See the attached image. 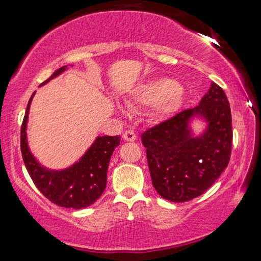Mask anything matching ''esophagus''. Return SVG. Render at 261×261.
I'll list each match as a JSON object with an SVG mask.
<instances>
[{
  "instance_id": "34e87169",
  "label": "esophagus",
  "mask_w": 261,
  "mask_h": 261,
  "mask_svg": "<svg viewBox=\"0 0 261 261\" xmlns=\"http://www.w3.org/2000/svg\"><path fill=\"white\" fill-rule=\"evenodd\" d=\"M123 138H124L125 141H135L137 139V135L132 130H127L123 135Z\"/></svg>"
}]
</instances>
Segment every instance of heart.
Returning a JSON list of instances; mask_svg holds the SVG:
<instances>
[{
	"label": "heart",
	"instance_id": "obj_1",
	"mask_svg": "<svg viewBox=\"0 0 261 261\" xmlns=\"http://www.w3.org/2000/svg\"><path fill=\"white\" fill-rule=\"evenodd\" d=\"M184 92L175 79L154 78L134 88L130 102L138 107H153L154 116L160 121L174 117L184 105Z\"/></svg>",
	"mask_w": 261,
	"mask_h": 261
}]
</instances>
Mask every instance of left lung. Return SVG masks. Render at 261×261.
<instances>
[{
	"mask_svg": "<svg viewBox=\"0 0 261 261\" xmlns=\"http://www.w3.org/2000/svg\"><path fill=\"white\" fill-rule=\"evenodd\" d=\"M204 123L196 134L193 121ZM230 106L222 88L211 84L199 105L141 135L154 189L184 202L207 191L226 169L231 153Z\"/></svg>",
	"mask_w": 261,
	"mask_h": 261,
	"instance_id": "1",
	"label": "left lung"
}]
</instances>
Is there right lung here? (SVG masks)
Instances as JSON below:
<instances>
[{"label":"right lung","mask_w":261,"mask_h":261,"mask_svg":"<svg viewBox=\"0 0 261 261\" xmlns=\"http://www.w3.org/2000/svg\"><path fill=\"white\" fill-rule=\"evenodd\" d=\"M68 69L69 65H64L56 70L40 86L46 85ZM34 94L35 92L28 103L20 132L21 156L26 169L35 187L51 202L65 208H86L94 204L105 191L110 158L120 145L121 137L98 136L76 162L63 169L43 166L31 152L28 140L29 114Z\"/></svg>","instance_id":"1"}]
</instances>
